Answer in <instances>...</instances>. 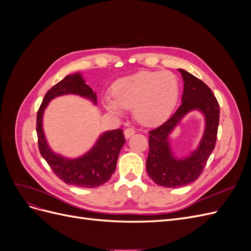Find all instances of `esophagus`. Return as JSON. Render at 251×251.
<instances>
[{
	"label": "esophagus",
	"instance_id": "34e87169",
	"mask_svg": "<svg viewBox=\"0 0 251 251\" xmlns=\"http://www.w3.org/2000/svg\"><path fill=\"white\" fill-rule=\"evenodd\" d=\"M124 133H125L126 138H130L131 136H133L135 134V130L133 127H127V128H126Z\"/></svg>",
	"mask_w": 251,
	"mask_h": 251
}]
</instances>
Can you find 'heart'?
<instances>
[{
    "mask_svg": "<svg viewBox=\"0 0 251 251\" xmlns=\"http://www.w3.org/2000/svg\"><path fill=\"white\" fill-rule=\"evenodd\" d=\"M112 97L103 98L109 112L121 115L133 108V115L143 126H156L170 116L179 95V82L170 71H142L113 83Z\"/></svg>",
    "mask_w": 251,
    "mask_h": 251,
    "instance_id": "heart-1",
    "label": "heart"
}]
</instances>
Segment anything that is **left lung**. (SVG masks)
Wrapping results in <instances>:
<instances>
[{"label": "left lung", "mask_w": 251, "mask_h": 251, "mask_svg": "<svg viewBox=\"0 0 251 251\" xmlns=\"http://www.w3.org/2000/svg\"><path fill=\"white\" fill-rule=\"evenodd\" d=\"M184 82L182 103L170 119L150 131L147 172L157 185L175 188L187 185L200 177L217 140L220 105L205 83L183 69H178ZM199 109L205 117V130L200 147L188 157H173L168 136L187 112Z\"/></svg>", "instance_id": "left-lung-1"}]
</instances>
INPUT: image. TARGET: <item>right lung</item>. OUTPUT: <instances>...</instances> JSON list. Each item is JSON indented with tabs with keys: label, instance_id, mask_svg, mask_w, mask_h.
Masks as SVG:
<instances>
[{
	"label": "right lung",
	"instance_id": "obj_1",
	"mask_svg": "<svg viewBox=\"0 0 251 251\" xmlns=\"http://www.w3.org/2000/svg\"><path fill=\"white\" fill-rule=\"evenodd\" d=\"M75 94L97 103V96L79 73L67 76L53 86L45 95L36 116L39 150L51 170L65 183L94 188L109 181L115 172L119 151L126 142L121 128L104 132L88 153L79 158L68 159L55 154L49 148L43 131V115L48 103L57 96Z\"/></svg>",
	"mask_w": 251,
	"mask_h": 251
}]
</instances>
